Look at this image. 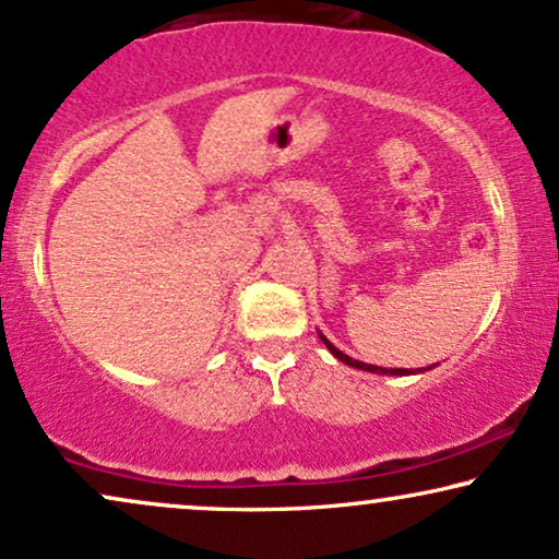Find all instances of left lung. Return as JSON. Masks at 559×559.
<instances>
[{
    "instance_id": "left-lung-1",
    "label": "left lung",
    "mask_w": 559,
    "mask_h": 559,
    "mask_svg": "<svg viewBox=\"0 0 559 559\" xmlns=\"http://www.w3.org/2000/svg\"><path fill=\"white\" fill-rule=\"evenodd\" d=\"M323 338V344L329 346V352L333 354V357L336 359H342L344 365H349V367H357V369H365V372H377V374H413L411 369H382V367H374V365H365V361H357V359H352V357H346L344 352H338L336 346H333L329 338L325 336H321ZM418 372H421V369H418Z\"/></svg>"
}]
</instances>
